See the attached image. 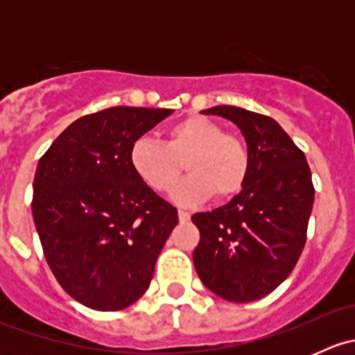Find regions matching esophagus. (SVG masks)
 Listing matches in <instances>:
<instances>
[{
	"instance_id": "obj_1",
	"label": "esophagus",
	"mask_w": 355,
	"mask_h": 355,
	"mask_svg": "<svg viewBox=\"0 0 355 355\" xmlns=\"http://www.w3.org/2000/svg\"><path fill=\"white\" fill-rule=\"evenodd\" d=\"M178 220L189 221V220H191V214H189L187 211H184V209H178Z\"/></svg>"
}]
</instances>
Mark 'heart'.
I'll list each match as a JSON object with an SVG mask.
<instances>
[{"mask_svg": "<svg viewBox=\"0 0 355 355\" xmlns=\"http://www.w3.org/2000/svg\"><path fill=\"white\" fill-rule=\"evenodd\" d=\"M128 159L135 175L159 194L175 187L185 163L191 175L173 194L182 204L200 202L211 196L218 202L237 198L250 173V153L244 139L198 114L171 125L164 142L139 137Z\"/></svg>", "mask_w": 355, "mask_h": 355, "instance_id": "b5f03b06", "label": "heart"}]
</instances>
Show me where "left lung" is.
I'll list each match as a JSON object with an SVG mask.
<instances>
[{
    "label": "left lung",
    "instance_id": "obj_1",
    "mask_svg": "<svg viewBox=\"0 0 355 355\" xmlns=\"http://www.w3.org/2000/svg\"><path fill=\"white\" fill-rule=\"evenodd\" d=\"M202 113L220 114L241 128L250 173L237 198L192 216L200 234L194 266L221 299L250 302L273 292L302 254L314 202L311 168L273 118L237 106Z\"/></svg>",
    "mask_w": 355,
    "mask_h": 355
}]
</instances>
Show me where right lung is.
<instances>
[{
    "label": "right lung",
    "mask_w": 355,
    "mask_h": 355,
    "mask_svg": "<svg viewBox=\"0 0 355 355\" xmlns=\"http://www.w3.org/2000/svg\"><path fill=\"white\" fill-rule=\"evenodd\" d=\"M173 110L114 106L85 114L55 139L34 177L32 216L48 266L70 297L120 311L144 295L177 207L132 170L139 137Z\"/></svg>",
    "instance_id": "1"
}]
</instances>
